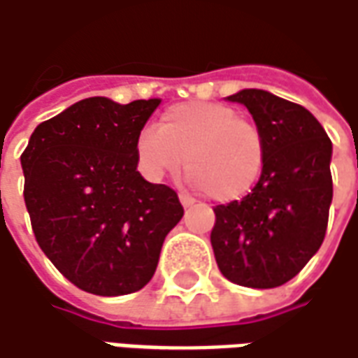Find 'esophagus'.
Listing matches in <instances>:
<instances>
[{"mask_svg": "<svg viewBox=\"0 0 358 358\" xmlns=\"http://www.w3.org/2000/svg\"><path fill=\"white\" fill-rule=\"evenodd\" d=\"M178 199L184 208H192V206H194V198H189V196H186V194H180Z\"/></svg>", "mask_w": 358, "mask_h": 358, "instance_id": "34e87169", "label": "esophagus"}]
</instances>
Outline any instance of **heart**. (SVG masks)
Returning <instances> with one entry per match:
<instances>
[{"mask_svg":"<svg viewBox=\"0 0 358 358\" xmlns=\"http://www.w3.org/2000/svg\"><path fill=\"white\" fill-rule=\"evenodd\" d=\"M199 189L217 201H237L259 184L266 162L261 129L229 106L189 101L169 108L159 129L138 133L137 159L150 178L184 166Z\"/></svg>","mask_w":358,"mask_h":358,"instance_id":"heart-1","label":"heart"}]
</instances>
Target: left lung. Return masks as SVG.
Wrapping results in <instances>:
<instances>
[{
	"label": "left lung",
	"mask_w": 358,
	"mask_h": 358,
	"mask_svg": "<svg viewBox=\"0 0 358 358\" xmlns=\"http://www.w3.org/2000/svg\"><path fill=\"white\" fill-rule=\"evenodd\" d=\"M225 99L250 111L266 143V162L249 196L213 208L211 247L227 280L276 288L322 247L333 199V145L308 109L266 90H241Z\"/></svg>",
	"instance_id": "obj_1"
}]
</instances>
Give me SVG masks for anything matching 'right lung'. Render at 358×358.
Instances as JSON below:
<instances>
[{
	"mask_svg": "<svg viewBox=\"0 0 358 358\" xmlns=\"http://www.w3.org/2000/svg\"><path fill=\"white\" fill-rule=\"evenodd\" d=\"M159 97H86L36 125L21 166L36 243L80 290L125 296L147 286L184 210L137 170V138Z\"/></svg>",
	"mask_w": 358,
	"mask_h": 358,
	"instance_id": "1",
	"label": "right lung"
}]
</instances>
